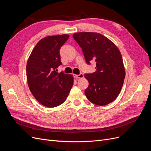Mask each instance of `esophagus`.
I'll return each mask as SVG.
<instances>
[{"mask_svg":"<svg viewBox=\"0 0 151 151\" xmlns=\"http://www.w3.org/2000/svg\"><path fill=\"white\" fill-rule=\"evenodd\" d=\"M73 76H74V77H76V78H79V79L83 78V77H84V75H83V74H79V75H76V74H74Z\"/></svg>","mask_w":151,"mask_h":151,"instance_id":"esophagus-1","label":"esophagus"}]
</instances>
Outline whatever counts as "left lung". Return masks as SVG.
<instances>
[{
	"instance_id": "8db88e82",
	"label": "left lung",
	"mask_w": 151,
	"mask_h": 151,
	"mask_svg": "<svg viewBox=\"0 0 151 151\" xmlns=\"http://www.w3.org/2000/svg\"><path fill=\"white\" fill-rule=\"evenodd\" d=\"M73 38L83 50L86 63L96 62V72L85 74L89 82L85 95L94 104L103 106L113 101L120 94L125 77L121 53L106 36L98 33L81 32Z\"/></svg>"
}]
</instances>
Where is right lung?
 Returning a JSON list of instances; mask_svg holds the SVG:
<instances>
[{
	"instance_id": "1",
	"label": "right lung",
	"mask_w": 151,
	"mask_h": 151,
	"mask_svg": "<svg viewBox=\"0 0 151 151\" xmlns=\"http://www.w3.org/2000/svg\"><path fill=\"white\" fill-rule=\"evenodd\" d=\"M69 35L47 36L39 41L27 62L26 76L31 92L43 106L53 108L65 101L74 84L71 74L58 73L60 49Z\"/></svg>"
}]
</instances>
